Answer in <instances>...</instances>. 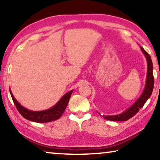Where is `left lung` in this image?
<instances>
[{"label": "left lung", "mask_w": 160, "mask_h": 160, "mask_svg": "<svg viewBox=\"0 0 160 160\" xmlns=\"http://www.w3.org/2000/svg\"><path fill=\"white\" fill-rule=\"evenodd\" d=\"M140 48L143 54H144L146 60H147V76H146L145 86L144 90L142 91V93L139 98L124 112L116 115H103L102 116L104 119L114 121H124L128 120V119L132 118L135 113L139 112V110L144 106L145 102L150 98L154 88L152 62L150 56L146 52L144 48L141 47H140Z\"/></svg>", "instance_id": "8db88e82"}]
</instances>
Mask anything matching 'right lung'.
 Masks as SVG:
<instances>
[{
    "label": "right lung",
    "mask_w": 160,
    "mask_h": 160,
    "mask_svg": "<svg viewBox=\"0 0 160 160\" xmlns=\"http://www.w3.org/2000/svg\"><path fill=\"white\" fill-rule=\"evenodd\" d=\"M73 90L65 94L56 104L50 109L43 111H32L21 105L18 100L15 98L10 88V93L12 97L13 102L17 107L20 114L27 120L37 123H47L58 119L63 114L68 104L70 96Z\"/></svg>",
    "instance_id": "obj_1"
}]
</instances>
